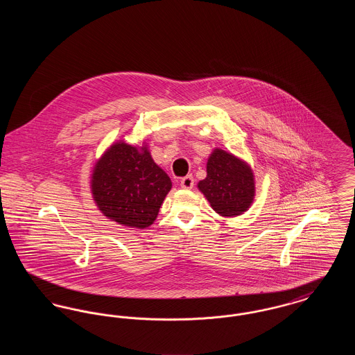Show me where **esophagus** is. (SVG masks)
<instances>
[{"instance_id": "1", "label": "esophagus", "mask_w": 355, "mask_h": 355, "mask_svg": "<svg viewBox=\"0 0 355 355\" xmlns=\"http://www.w3.org/2000/svg\"><path fill=\"white\" fill-rule=\"evenodd\" d=\"M193 186H194L193 175H186L181 180V187L182 189H193Z\"/></svg>"}]
</instances>
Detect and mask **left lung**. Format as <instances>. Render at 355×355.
<instances>
[{
	"instance_id": "left-lung-1",
	"label": "left lung",
	"mask_w": 355,
	"mask_h": 355,
	"mask_svg": "<svg viewBox=\"0 0 355 355\" xmlns=\"http://www.w3.org/2000/svg\"><path fill=\"white\" fill-rule=\"evenodd\" d=\"M207 175L198 189L211 207L222 217H236L245 213L255 194L254 174L250 166L222 149H214L207 159Z\"/></svg>"
}]
</instances>
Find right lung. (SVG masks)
I'll use <instances>...</instances> for the list:
<instances>
[{
  "mask_svg": "<svg viewBox=\"0 0 355 355\" xmlns=\"http://www.w3.org/2000/svg\"><path fill=\"white\" fill-rule=\"evenodd\" d=\"M170 189L169 175L153 161L146 145L113 144L92 175L93 198L102 214L137 229L152 225Z\"/></svg>",
  "mask_w": 355,
  "mask_h": 355,
  "instance_id": "add662e5",
  "label": "right lung"
}]
</instances>
